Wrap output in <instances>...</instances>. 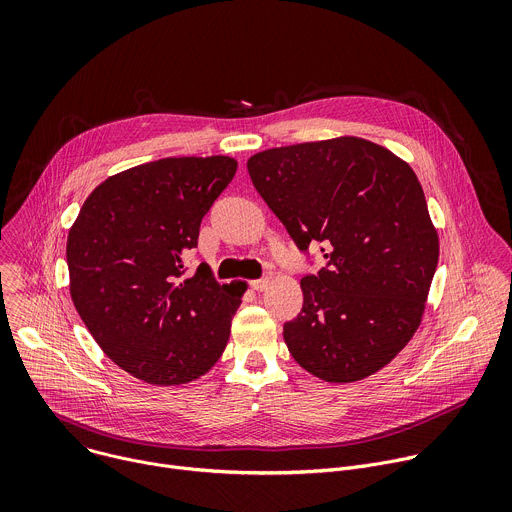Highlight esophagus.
Segmentation results:
<instances>
[{
	"instance_id": "esophagus-1",
	"label": "esophagus",
	"mask_w": 512,
	"mask_h": 512,
	"mask_svg": "<svg viewBox=\"0 0 512 512\" xmlns=\"http://www.w3.org/2000/svg\"><path fill=\"white\" fill-rule=\"evenodd\" d=\"M271 281H273V273H267L265 277L251 281V287H253L255 291H265V289L269 287V283H271Z\"/></svg>"
}]
</instances>
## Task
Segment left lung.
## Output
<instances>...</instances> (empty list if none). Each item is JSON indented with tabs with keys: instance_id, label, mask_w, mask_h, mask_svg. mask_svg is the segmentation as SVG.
Listing matches in <instances>:
<instances>
[{
	"instance_id": "8db88e82",
	"label": "left lung",
	"mask_w": 512,
	"mask_h": 512,
	"mask_svg": "<svg viewBox=\"0 0 512 512\" xmlns=\"http://www.w3.org/2000/svg\"><path fill=\"white\" fill-rule=\"evenodd\" d=\"M247 170L296 245L318 241L328 259L300 281L302 312L283 326L289 354L326 383L375 375L417 332L440 257L415 172L354 135L271 148Z\"/></svg>"
}]
</instances>
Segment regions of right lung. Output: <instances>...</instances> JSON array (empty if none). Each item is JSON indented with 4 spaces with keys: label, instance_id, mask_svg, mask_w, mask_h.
<instances>
[{
    "label": "right lung",
    "instance_id": "1",
    "mask_svg": "<svg viewBox=\"0 0 512 512\" xmlns=\"http://www.w3.org/2000/svg\"><path fill=\"white\" fill-rule=\"evenodd\" d=\"M229 156L141 164L101 182L66 241L70 298L101 350L135 379L176 387L221 358L245 281L184 275L202 216L233 180Z\"/></svg>",
    "mask_w": 512,
    "mask_h": 512
}]
</instances>
